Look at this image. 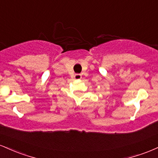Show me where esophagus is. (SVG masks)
Returning <instances> with one entry per match:
<instances>
[{"instance_id":"obj_1","label":"esophagus","mask_w":158,"mask_h":158,"mask_svg":"<svg viewBox=\"0 0 158 158\" xmlns=\"http://www.w3.org/2000/svg\"><path fill=\"white\" fill-rule=\"evenodd\" d=\"M81 78V74H79V73H77L74 75V79H80Z\"/></svg>"}]
</instances>
